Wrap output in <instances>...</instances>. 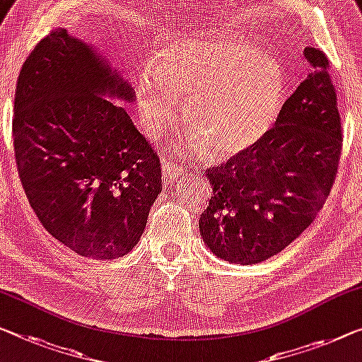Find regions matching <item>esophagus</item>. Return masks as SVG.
Wrapping results in <instances>:
<instances>
[{
  "label": "esophagus",
  "instance_id": "obj_1",
  "mask_svg": "<svg viewBox=\"0 0 362 362\" xmlns=\"http://www.w3.org/2000/svg\"><path fill=\"white\" fill-rule=\"evenodd\" d=\"M183 165L177 160L170 159H163V177L164 180H177L183 174Z\"/></svg>",
  "mask_w": 362,
  "mask_h": 362
}]
</instances>
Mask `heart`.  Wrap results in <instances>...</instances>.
<instances>
[{"label": "heart", "mask_w": 362, "mask_h": 362, "mask_svg": "<svg viewBox=\"0 0 362 362\" xmlns=\"http://www.w3.org/2000/svg\"><path fill=\"white\" fill-rule=\"evenodd\" d=\"M143 125L174 127L187 97L188 125L213 159H233L262 141L284 104V74L273 57L228 32L188 37L164 47L154 69L134 79Z\"/></svg>", "instance_id": "heart-1"}]
</instances>
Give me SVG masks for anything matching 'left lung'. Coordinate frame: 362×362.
<instances>
[{"instance_id": "obj_1", "label": "left lung", "mask_w": 362, "mask_h": 362, "mask_svg": "<svg viewBox=\"0 0 362 362\" xmlns=\"http://www.w3.org/2000/svg\"><path fill=\"white\" fill-rule=\"evenodd\" d=\"M310 73L284 102L255 148L206 169L213 193L199 234L216 257L255 265L312 224L330 195L341 154V123L328 60L307 47Z\"/></svg>"}]
</instances>
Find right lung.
Here are the masks:
<instances>
[{
	"instance_id": "obj_1",
	"label": "right lung",
	"mask_w": 362,
	"mask_h": 362,
	"mask_svg": "<svg viewBox=\"0 0 362 362\" xmlns=\"http://www.w3.org/2000/svg\"><path fill=\"white\" fill-rule=\"evenodd\" d=\"M133 88L95 47L55 29L27 57L14 97L21 182L37 218L83 257L138 244L163 190L158 154L125 105Z\"/></svg>"
}]
</instances>
